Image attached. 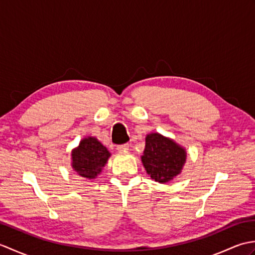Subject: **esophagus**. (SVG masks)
<instances>
[{"instance_id": "obj_1", "label": "esophagus", "mask_w": 255, "mask_h": 255, "mask_svg": "<svg viewBox=\"0 0 255 255\" xmlns=\"http://www.w3.org/2000/svg\"><path fill=\"white\" fill-rule=\"evenodd\" d=\"M129 149V144L125 143V144H121L117 147L118 152H126V151Z\"/></svg>"}]
</instances>
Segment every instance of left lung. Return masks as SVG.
Here are the masks:
<instances>
[{"instance_id":"8db88e82","label":"left lung","mask_w":255,"mask_h":255,"mask_svg":"<svg viewBox=\"0 0 255 255\" xmlns=\"http://www.w3.org/2000/svg\"><path fill=\"white\" fill-rule=\"evenodd\" d=\"M187 158L186 149L159 132L148 133L141 162L149 176L164 184L181 174Z\"/></svg>"}]
</instances>
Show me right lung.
Segmentation results:
<instances>
[{"instance_id":"obj_1","label":"right lung","mask_w":255,"mask_h":255,"mask_svg":"<svg viewBox=\"0 0 255 255\" xmlns=\"http://www.w3.org/2000/svg\"><path fill=\"white\" fill-rule=\"evenodd\" d=\"M111 153L95 137H85L71 151V166L77 174L93 180L101 174Z\"/></svg>"}]
</instances>
